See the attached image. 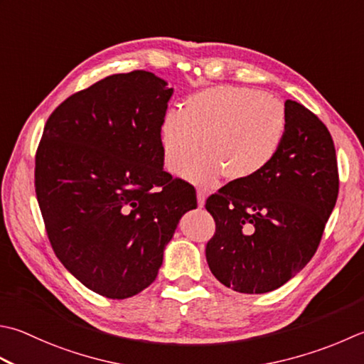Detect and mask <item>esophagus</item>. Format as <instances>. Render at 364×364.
<instances>
[{
    "label": "esophagus",
    "mask_w": 364,
    "mask_h": 364,
    "mask_svg": "<svg viewBox=\"0 0 364 364\" xmlns=\"http://www.w3.org/2000/svg\"><path fill=\"white\" fill-rule=\"evenodd\" d=\"M205 200H206V192L203 189H197V203L200 208L205 205Z\"/></svg>",
    "instance_id": "1"
}]
</instances>
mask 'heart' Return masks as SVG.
<instances>
[{
	"label": "heart",
	"instance_id": "obj_1",
	"mask_svg": "<svg viewBox=\"0 0 364 364\" xmlns=\"http://www.w3.org/2000/svg\"><path fill=\"white\" fill-rule=\"evenodd\" d=\"M287 127L286 107L265 92L235 87L203 90L188 99L184 110L172 109L164 117V167L180 175L202 141L204 153L186 168L189 180L213 184L224 173L230 181H247L274 161Z\"/></svg>",
	"mask_w": 364,
	"mask_h": 364
}]
</instances>
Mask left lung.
<instances>
[{"mask_svg":"<svg viewBox=\"0 0 364 364\" xmlns=\"http://www.w3.org/2000/svg\"><path fill=\"white\" fill-rule=\"evenodd\" d=\"M286 110L287 135L274 161L251 180L225 184L205 205L216 223L206 262L240 294H267L300 273L336 205L331 134L304 105L287 99Z\"/></svg>","mask_w":364,"mask_h":364,"instance_id":"8db88e82","label":"left lung"}]
</instances>
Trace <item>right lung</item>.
Masks as SVG:
<instances>
[{
  "label": "right lung",
  "instance_id": "1",
  "mask_svg": "<svg viewBox=\"0 0 364 364\" xmlns=\"http://www.w3.org/2000/svg\"><path fill=\"white\" fill-rule=\"evenodd\" d=\"M173 88L146 70L105 77L48 117L34 186L56 257L85 287L124 300L158 276L189 183L164 170L161 126Z\"/></svg>",
  "mask_w": 364,
  "mask_h": 364
}]
</instances>
